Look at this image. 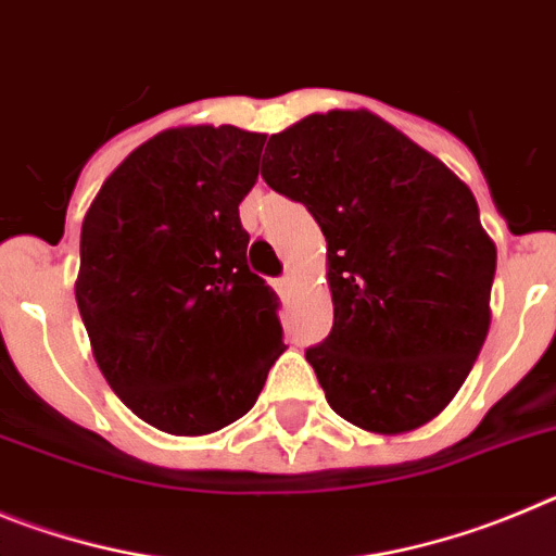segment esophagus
I'll return each mask as SVG.
<instances>
[{"instance_id": "1", "label": "esophagus", "mask_w": 556, "mask_h": 556, "mask_svg": "<svg viewBox=\"0 0 556 556\" xmlns=\"http://www.w3.org/2000/svg\"><path fill=\"white\" fill-rule=\"evenodd\" d=\"M290 288H293V279L290 277H279V279H274V290H277L279 296H288L290 293Z\"/></svg>"}]
</instances>
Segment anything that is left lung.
Segmentation results:
<instances>
[{
    "mask_svg": "<svg viewBox=\"0 0 556 556\" xmlns=\"http://www.w3.org/2000/svg\"><path fill=\"white\" fill-rule=\"evenodd\" d=\"M266 154L263 179L327 238L334 324L307 363L329 407L365 432L424 427L490 329L496 243L471 188L371 110L313 113Z\"/></svg>",
    "mask_w": 556,
    "mask_h": 556,
    "instance_id": "8db88e82",
    "label": "left lung"
}]
</instances>
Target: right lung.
Here are the masks:
<instances>
[{
  "instance_id": "add662e5",
  "label": "right lung",
  "mask_w": 556,
  "mask_h": 556,
  "mask_svg": "<svg viewBox=\"0 0 556 556\" xmlns=\"http://www.w3.org/2000/svg\"><path fill=\"white\" fill-rule=\"evenodd\" d=\"M266 135L172 127L104 179L79 235L93 359L141 421L197 438L238 421L285 352L277 296L249 271L238 204Z\"/></svg>"
}]
</instances>
